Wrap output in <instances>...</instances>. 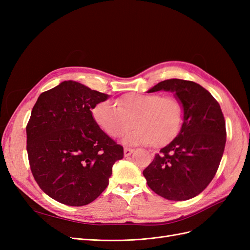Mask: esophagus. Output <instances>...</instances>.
I'll return each instance as SVG.
<instances>
[{"mask_svg":"<svg viewBox=\"0 0 250 250\" xmlns=\"http://www.w3.org/2000/svg\"><path fill=\"white\" fill-rule=\"evenodd\" d=\"M133 150H134V149H132V148L125 147V148H124V155H125V156H129V155L133 152Z\"/></svg>","mask_w":250,"mask_h":250,"instance_id":"34e87169","label":"esophagus"}]
</instances>
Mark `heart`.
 <instances>
[{
	"mask_svg": "<svg viewBox=\"0 0 250 250\" xmlns=\"http://www.w3.org/2000/svg\"><path fill=\"white\" fill-rule=\"evenodd\" d=\"M97 126L108 137L118 139L126 134L127 145H168L176 139L185 122L184 103L175 96L128 93L116 100L101 101L92 108Z\"/></svg>",
	"mask_w": 250,
	"mask_h": 250,
	"instance_id": "b5f03b06",
	"label": "heart"
}]
</instances>
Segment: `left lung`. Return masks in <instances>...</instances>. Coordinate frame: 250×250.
Returning a JSON list of instances; mask_svg holds the SVG:
<instances>
[{
    "label": "left lung",
    "instance_id": "left-lung-1",
    "mask_svg": "<svg viewBox=\"0 0 250 250\" xmlns=\"http://www.w3.org/2000/svg\"><path fill=\"white\" fill-rule=\"evenodd\" d=\"M170 90L184 103L185 122L176 139L156 153L143 171L148 187L168 200H188L200 194L220 165L226 142L220 105L198 83L169 79L149 93Z\"/></svg>",
    "mask_w": 250,
    "mask_h": 250
}]
</instances>
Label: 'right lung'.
Listing matches in <instances>:
<instances>
[{
    "label": "right lung",
    "instance_id": "1",
    "mask_svg": "<svg viewBox=\"0 0 250 250\" xmlns=\"http://www.w3.org/2000/svg\"><path fill=\"white\" fill-rule=\"evenodd\" d=\"M107 95L63 81L37 99L27 124V152L42 190L71 207L94 201L106 188L123 147L97 126L92 108Z\"/></svg>",
    "mask_w": 250,
    "mask_h": 250
}]
</instances>
